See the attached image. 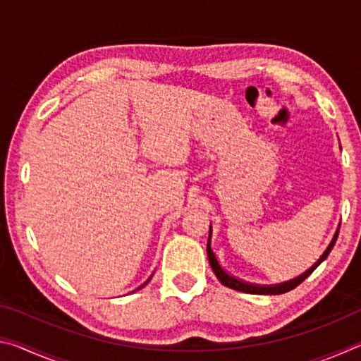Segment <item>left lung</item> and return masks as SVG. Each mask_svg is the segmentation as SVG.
I'll list each match as a JSON object with an SVG mask.
<instances>
[{"label": "left lung", "instance_id": "left-lung-1", "mask_svg": "<svg viewBox=\"0 0 361 361\" xmlns=\"http://www.w3.org/2000/svg\"><path fill=\"white\" fill-rule=\"evenodd\" d=\"M341 148V146H339ZM338 234H339V228L336 229L334 235L331 242H329V245L326 247L325 252L320 256L319 259H317L312 266H310L307 271L302 272L301 276H298L295 279H290L286 280V282L282 283H276V285H258V283H250V282H243L242 279H237L234 276H231V274L226 271V269L219 264V261L216 259L215 253H213V250L210 247V242H212V224H210V234H209V242H207V256H209V262L213 269V272H215V276L218 277L219 282H221L224 286H228V288L232 290H237V291H242V293H250V295H282V293L290 291L293 288H296L299 283H302L305 279H307L310 274H312L317 267H319L323 261L326 259V256L331 252L336 239H338Z\"/></svg>", "mask_w": 361, "mask_h": 361}]
</instances>
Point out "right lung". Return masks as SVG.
<instances>
[{
  "mask_svg": "<svg viewBox=\"0 0 361 361\" xmlns=\"http://www.w3.org/2000/svg\"><path fill=\"white\" fill-rule=\"evenodd\" d=\"M151 277H152V276H151ZM151 277H149L148 280H146V282H145V283H143L142 286H138V288H137V290H140V288H143V286H145V285H148V282H149V280H151Z\"/></svg>",
  "mask_w": 361,
  "mask_h": 361,
  "instance_id": "obj_1",
  "label": "right lung"
}]
</instances>
